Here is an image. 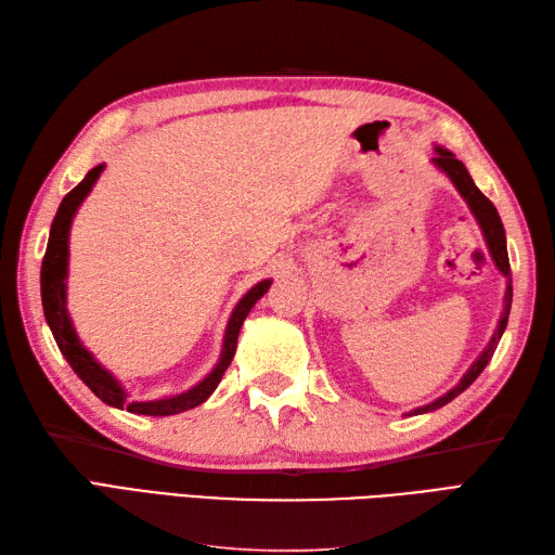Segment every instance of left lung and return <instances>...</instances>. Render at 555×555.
<instances>
[{
    "label": "left lung",
    "mask_w": 555,
    "mask_h": 555,
    "mask_svg": "<svg viewBox=\"0 0 555 555\" xmlns=\"http://www.w3.org/2000/svg\"><path fill=\"white\" fill-rule=\"evenodd\" d=\"M433 151H435V158L430 160L433 167H437V170H440V172L449 179V182L454 184V189L459 191V196H461L463 201H466L470 215L475 217V222H478V227H480V231H482L485 246H487L489 255H492L494 267L499 269L501 276L506 279V293H504V312H501V317H499V324H496V328H494V333H492V338H489L487 347L478 354V359H475V362L468 366V371L463 373V378L454 385L452 390L444 392L442 397H437V399H433V402L423 404V406L411 409L406 416L430 414V411L449 404L454 397H459L463 390L468 388V385H470L475 378L480 376V373L485 371V366L489 364V359H492V354H494V350H496V345H499L501 336H504L506 324H508V314H511V302H513L511 264H508V250H506V231H504V224H501V217H499L496 208L492 205V201H489V198L485 196V193H482L478 186H475L473 177H470L468 170H466V165H463V163L454 156L452 151L440 146V144H435Z\"/></svg>",
    "instance_id": "obj_1"
}]
</instances>
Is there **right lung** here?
<instances>
[{"mask_svg":"<svg viewBox=\"0 0 555 555\" xmlns=\"http://www.w3.org/2000/svg\"><path fill=\"white\" fill-rule=\"evenodd\" d=\"M103 167H106V163H99L85 175L82 182L61 201L54 222H51L47 253L42 260V274H40L44 319H47L51 333H54V340L59 345L61 354L66 357V362L77 373V378H80L87 388L101 399V402H106L108 406H115V409H127L130 414H139V416L182 414V411H189L193 406L203 404L205 399H208L217 390V385H219V380H222L227 366L231 364V359H234V354H236V340H238V331L243 326V321H246V317L250 314L255 302L262 298V295L269 291V286H272V279L257 281L255 286L236 302L234 312H231V317L227 321V328H224L222 352H219L217 364L212 366L208 376L198 380L196 385H191L189 390H182L177 395H165L158 399H130V392L125 390V385L115 378L113 373L103 366L92 352L87 350L80 336H77L70 312H68L70 227H73V219H75L77 210H80V205L89 196V191H92L94 184L99 182Z\"/></svg>","mask_w":555,"mask_h":555,"instance_id":"add662e5","label":"right lung"}]
</instances>
